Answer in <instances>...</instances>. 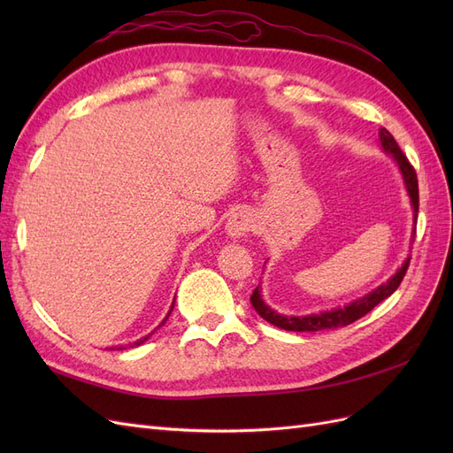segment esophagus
Returning a JSON list of instances; mask_svg holds the SVG:
<instances>
[{"mask_svg":"<svg viewBox=\"0 0 453 453\" xmlns=\"http://www.w3.org/2000/svg\"><path fill=\"white\" fill-rule=\"evenodd\" d=\"M253 226H255L253 215H251L250 211L240 210V211L232 213V215L228 217V221H226V225H225V230H226L228 238L238 240V238L248 234V232H250Z\"/></svg>","mask_w":453,"mask_h":453,"instance_id":"obj_1","label":"esophagus"}]
</instances>
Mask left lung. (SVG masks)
Returning a JSON list of instances; mask_svg holds the SVG:
<instances>
[{
	"label": "left lung",
	"instance_id": "left-lung-1",
	"mask_svg": "<svg viewBox=\"0 0 453 453\" xmlns=\"http://www.w3.org/2000/svg\"><path fill=\"white\" fill-rule=\"evenodd\" d=\"M380 143H381L383 153L389 155L401 170L406 193L410 196V205H412V210H414V223H416L418 221V210H419V190H418L416 170L412 168V164L408 162V158L403 155L399 143L395 142V138L386 128H380ZM414 234H416V230H414ZM408 265H410V257L401 265V268H396V272L386 283L378 285L376 289L366 293L365 296L355 298L353 303H349L346 306H338V308L325 310V311H319V313L283 315L276 310H272L263 300V295H260V285L251 295V304H253V308L257 310L260 318L266 319L273 326L283 328V331L318 333V331H326V328L346 326V325H351L353 321L361 319L363 315H366L370 310L376 308L381 303V300H386L388 296H391L396 289H399V285H401L404 273L408 270Z\"/></svg>",
	"mask_w": 453,
	"mask_h": 453
}]
</instances>
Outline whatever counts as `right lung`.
Here are the masks:
<instances>
[{"label":"right lung","instance_id":"1","mask_svg":"<svg viewBox=\"0 0 453 453\" xmlns=\"http://www.w3.org/2000/svg\"><path fill=\"white\" fill-rule=\"evenodd\" d=\"M173 304H175V298H173ZM173 304H172V308H170L168 315H166V318H164V319H162V323H160V325H164V323H166V321H168V318H170V313H172V310H173ZM160 325H158V326H160ZM158 326H157V328H158ZM157 328H155V331H157ZM155 331H153V333H155ZM153 333H149V334H145L143 338H140V340H135V342H134V344H130V348H138V346H142V344H143V342H147V340H149L150 336H153ZM111 349H113V348H111ZM117 349H127V346H120V348H117Z\"/></svg>","mask_w":453,"mask_h":453}]
</instances>
